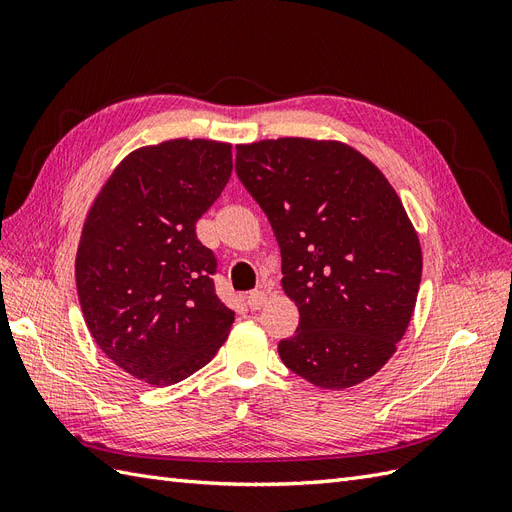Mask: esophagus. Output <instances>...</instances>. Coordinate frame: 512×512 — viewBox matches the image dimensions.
<instances>
[{"label": "esophagus", "instance_id": "34e87169", "mask_svg": "<svg viewBox=\"0 0 512 512\" xmlns=\"http://www.w3.org/2000/svg\"><path fill=\"white\" fill-rule=\"evenodd\" d=\"M265 303H267V292L265 290H254V292L247 294V305H250V309H260Z\"/></svg>", "mask_w": 512, "mask_h": 512}]
</instances>
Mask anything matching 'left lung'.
Segmentation results:
<instances>
[{
    "mask_svg": "<svg viewBox=\"0 0 512 512\" xmlns=\"http://www.w3.org/2000/svg\"><path fill=\"white\" fill-rule=\"evenodd\" d=\"M237 175L267 213L282 288L299 307L280 356L320 389H348L384 367L404 337L423 254L393 185L339 141L237 145Z\"/></svg>",
    "mask_w": 512,
    "mask_h": 512,
    "instance_id": "1",
    "label": "left lung"
}]
</instances>
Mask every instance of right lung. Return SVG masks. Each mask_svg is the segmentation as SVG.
Listing matches in <instances>:
<instances>
[{"label": "right lung", "instance_id": "right-lung-1", "mask_svg": "<svg viewBox=\"0 0 512 512\" xmlns=\"http://www.w3.org/2000/svg\"><path fill=\"white\" fill-rule=\"evenodd\" d=\"M230 173V143L147 145L119 162L85 218L74 267L87 329L151 386L205 367L235 322L215 294V256L196 237Z\"/></svg>", "mask_w": 512, "mask_h": 512}]
</instances>
